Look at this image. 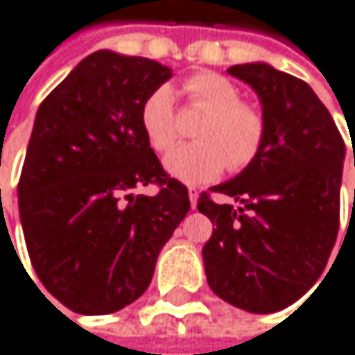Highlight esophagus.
<instances>
[{
  "instance_id": "1",
  "label": "esophagus",
  "mask_w": 355,
  "mask_h": 355,
  "mask_svg": "<svg viewBox=\"0 0 355 355\" xmlns=\"http://www.w3.org/2000/svg\"><path fill=\"white\" fill-rule=\"evenodd\" d=\"M189 202H191V208H196V206H198V191H196L193 187L189 189Z\"/></svg>"
}]
</instances>
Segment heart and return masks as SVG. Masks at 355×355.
<instances>
[{"mask_svg": "<svg viewBox=\"0 0 355 355\" xmlns=\"http://www.w3.org/2000/svg\"><path fill=\"white\" fill-rule=\"evenodd\" d=\"M185 90L193 105L208 111L198 128L200 143L174 147L164 157V168L176 181L202 185L214 181L230 162L232 170H242L257 159L263 149L267 125L261 111L242 103V92L223 75L198 73L187 80ZM141 130L155 151H166L176 141L174 92L162 84L153 88L139 113Z\"/></svg>", "mask_w": 355, "mask_h": 355, "instance_id": "b5f03b06", "label": "heart"}]
</instances>
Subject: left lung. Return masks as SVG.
<instances>
[{"label": "left lung", "instance_id": "left-lung-1", "mask_svg": "<svg viewBox=\"0 0 355 355\" xmlns=\"http://www.w3.org/2000/svg\"><path fill=\"white\" fill-rule=\"evenodd\" d=\"M227 73L257 92L267 135L252 164L212 187L232 202L216 204L206 193L198 200L216 227L202 259L216 297L250 313H273L318 282L333 252L345 143L303 80L267 62Z\"/></svg>", "mask_w": 355, "mask_h": 355}]
</instances>
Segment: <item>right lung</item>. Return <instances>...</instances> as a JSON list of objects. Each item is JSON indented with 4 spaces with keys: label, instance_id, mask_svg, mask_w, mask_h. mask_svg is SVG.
<instances>
[{
    "label": "right lung",
    "instance_id": "add662e5",
    "mask_svg": "<svg viewBox=\"0 0 355 355\" xmlns=\"http://www.w3.org/2000/svg\"><path fill=\"white\" fill-rule=\"evenodd\" d=\"M172 69L98 50L40 105L18 183L33 269L67 309L103 315L149 286L159 250L189 212L141 130L145 96ZM149 182L155 196L135 194Z\"/></svg>",
    "mask_w": 355,
    "mask_h": 355
}]
</instances>
